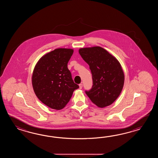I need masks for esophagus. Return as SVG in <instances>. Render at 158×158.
I'll return each instance as SVG.
<instances>
[{"instance_id": "esophagus-1", "label": "esophagus", "mask_w": 158, "mask_h": 158, "mask_svg": "<svg viewBox=\"0 0 158 158\" xmlns=\"http://www.w3.org/2000/svg\"><path fill=\"white\" fill-rule=\"evenodd\" d=\"M82 86H83V85H82V84H79V86H80V89H81L82 88Z\"/></svg>"}]
</instances>
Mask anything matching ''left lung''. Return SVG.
<instances>
[{"instance_id": "1", "label": "left lung", "mask_w": 158, "mask_h": 158, "mask_svg": "<svg viewBox=\"0 0 158 158\" xmlns=\"http://www.w3.org/2000/svg\"><path fill=\"white\" fill-rule=\"evenodd\" d=\"M79 54L89 65L93 86L85 91L91 102L99 107L111 105L121 93L124 74L118 60L101 47L82 48Z\"/></svg>"}]
</instances>
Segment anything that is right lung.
<instances>
[{
    "mask_svg": "<svg viewBox=\"0 0 158 158\" xmlns=\"http://www.w3.org/2000/svg\"><path fill=\"white\" fill-rule=\"evenodd\" d=\"M73 50L57 48L40 58L34 69L32 85L38 98L54 110H61L79 88L67 67Z\"/></svg>",
    "mask_w": 158,
    "mask_h": 158,
    "instance_id": "right-lung-1",
    "label": "right lung"
}]
</instances>
